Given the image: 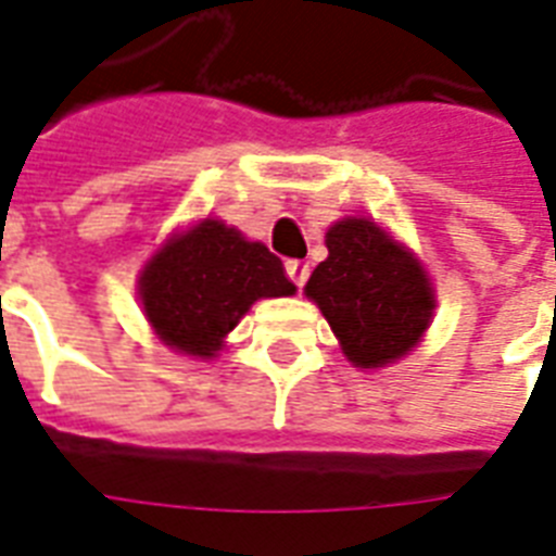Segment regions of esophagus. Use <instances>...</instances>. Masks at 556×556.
<instances>
[{"label":"esophagus","instance_id":"1","mask_svg":"<svg viewBox=\"0 0 556 556\" xmlns=\"http://www.w3.org/2000/svg\"><path fill=\"white\" fill-rule=\"evenodd\" d=\"M286 274H289V279L294 286H303V282L309 279V265L300 262V258H289V262H286Z\"/></svg>","mask_w":556,"mask_h":556}]
</instances>
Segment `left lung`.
<instances>
[{
  "label": "left lung",
  "instance_id": "obj_1",
  "mask_svg": "<svg viewBox=\"0 0 556 556\" xmlns=\"http://www.w3.org/2000/svg\"><path fill=\"white\" fill-rule=\"evenodd\" d=\"M327 250L306 282L356 368H386L413 351L430 327L433 286L421 262L368 217L327 229Z\"/></svg>",
  "mask_w": 556,
  "mask_h": 556
}]
</instances>
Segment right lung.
<instances>
[{
    "label": "right lung",
    "mask_w": 556,
    "mask_h": 556,
    "mask_svg": "<svg viewBox=\"0 0 556 556\" xmlns=\"http://www.w3.org/2000/svg\"><path fill=\"white\" fill-rule=\"evenodd\" d=\"M294 282L262 241L203 217L164 241L138 277V298L155 336L185 356L212 359L250 306L289 298Z\"/></svg>",
    "instance_id": "obj_1"
}]
</instances>
